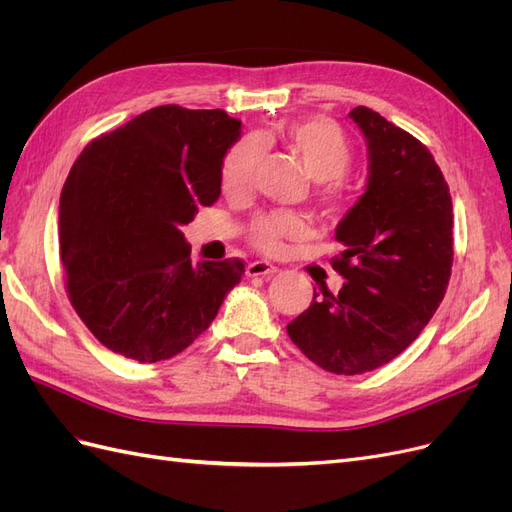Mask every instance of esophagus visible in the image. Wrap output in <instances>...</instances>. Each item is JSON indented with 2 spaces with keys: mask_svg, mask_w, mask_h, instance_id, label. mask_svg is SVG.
Instances as JSON below:
<instances>
[{
  "mask_svg": "<svg viewBox=\"0 0 512 512\" xmlns=\"http://www.w3.org/2000/svg\"><path fill=\"white\" fill-rule=\"evenodd\" d=\"M275 273H277V269L273 265H269V262L256 260L247 265V275L250 277H267V275H275Z\"/></svg>",
  "mask_w": 512,
  "mask_h": 512,
  "instance_id": "34e87169",
  "label": "esophagus"
}]
</instances>
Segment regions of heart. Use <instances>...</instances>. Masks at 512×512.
Listing matches in <instances>:
<instances>
[{
	"label": "heart",
	"mask_w": 512,
	"mask_h": 512,
	"mask_svg": "<svg viewBox=\"0 0 512 512\" xmlns=\"http://www.w3.org/2000/svg\"><path fill=\"white\" fill-rule=\"evenodd\" d=\"M284 143L299 158L305 173L322 185V203L337 207L342 203V177L348 173L354 153L346 132L327 117L294 121L282 130ZM262 158V141L247 134L232 145L222 164V188L235 196L247 190ZM305 232L299 215L288 211L260 213L250 224V239L262 252H280L286 239H297Z\"/></svg>",
	"instance_id": "1"
}]
</instances>
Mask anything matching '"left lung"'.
Here are the masks:
<instances>
[{"label":"left lung","mask_w":512,"mask_h":512,"mask_svg":"<svg viewBox=\"0 0 512 512\" xmlns=\"http://www.w3.org/2000/svg\"><path fill=\"white\" fill-rule=\"evenodd\" d=\"M367 141L365 194L335 228L344 252L337 294L314 292L286 331L309 361L339 376L378 369L404 352L440 307L453 267V200L440 166L412 134L356 106Z\"/></svg>","instance_id":"1"}]
</instances>
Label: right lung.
<instances>
[{
	"label": "right lung",
	"instance_id": "1",
	"mask_svg": "<svg viewBox=\"0 0 512 512\" xmlns=\"http://www.w3.org/2000/svg\"><path fill=\"white\" fill-rule=\"evenodd\" d=\"M241 121L156 106L91 141L59 198V247L74 312L126 359L158 363L209 329L243 260L194 265L181 226L222 194Z\"/></svg>",
	"mask_w": 512,
	"mask_h": 512
}]
</instances>
